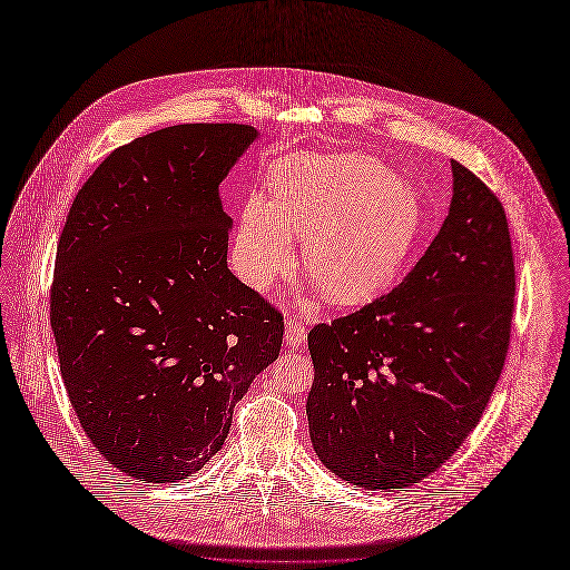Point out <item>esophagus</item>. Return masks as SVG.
I'll return each instance as SVG.
<instances>
[{
	"instance_id": "esophagus-1",
	"label": "esophagus",
	"mask_w": 570,
	"mask_h": 570,
	"mask_svg": "<svg viewBox=\"0 0 570 570\" xmlns=\"http://www.w3.org/2000/svg\"><path fill=\"white\" fill-rule=\"evenodd\" d=\"M305 341H307V330H305L298 321L289 318V321L285 323V343H287L292 350H296V347H301Z\"/></svg>"
}]
</instances>
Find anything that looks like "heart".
I'll return each mask as SVG.
<instances>
[{"label":"heart","mask_w":570,"mask_h":570,"mask_svg":"<svg viewBox=\"0 0 570 570\" xmlns=\"http://www.w3.org/2000/svg\"><path fill=\"white\" fill-rule=\"evenodd\" d=\"M274 200H247L234 238L238 276L265 289L294 263L341 305L381 294L403 267L421 227L416 191L363 154H298L272 167Z\"/></svg>","instance_id":"b5f03b06"}]
</instances>
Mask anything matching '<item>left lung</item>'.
I'll return each instance as SVG.
<instances>
[{"label":"left lung","instance_id":"8db88e82","mask_svg":"<svg viewBox=\"0 0 570 570\" xmlns=\"http://www.w3.org/2000/svg\"><path fill=\"white\" fill-rule=\"evenodd\" d=\"M514 263L499 198L452 160L450 212L390 294L307 334L312 445L363 490L419 483L476 428L501 376Z\"/></svg>","mask_w":570,"mask_h":570}]
</instances>
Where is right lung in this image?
I'll use <instances>...</instances> for the list:
<instances>
[{
    "label": "right lung",
    "instance_id": "add662e5",
    "mask_svg": "<svg viewBox=\"0 0 570 570\" xmlns=\"http://www.w3.org/2000/svg\"><path fill=\"white\" fill-rule=\"evenodd\" d=\"M247 125H178L116 149L60 236L51 327L69 401L100 454L145 483L198 472L278 358L283 316L227 267L220 183Z\"/></svg>",
    "mask_w": 570,
    "mask_h": 570
}]
</instances>
